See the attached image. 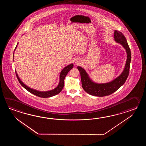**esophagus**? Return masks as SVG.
I'll use <instances>...</instances> for the list:
<instances>
[{
    "label": "esophagus",
    "instance_id": "34e87169",
    "mask_svg": "<svg viewBox=\"0 0 146 146\" xmlns=\"http://www.w3.org/2000/svg\"><path fill=\"white\" fill-rule=\"evenodd\" d=\"M81 61L80 60V59H77L76 61V64L77 65H79L80 64H81Z\"/></svg>",
    "mask_w": 146,
    "mask_h": 146
}]
</instances>
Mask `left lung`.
Here are the masks:
<instances>
[{
	"instance_id": "obj_1",
	"label": "left lung",
	"mask_w": 146,
	"mask_h": 146,
	"mask_svg": "<svg viewBox=\"0 0 146 146\" xmlns=\"http://www.w3.org/2000/svg\"><path fill=\"white\" fill-rule=\"evenodd\" d=\"M114 36L115 41L121 44L124 47L127 53V60L125 68L118 77L108 83L96 84L90 79L87 72L84 68L80 66L77 67L80 73L82 87L84 90L90 95L96 96H104L111 94L124 84L129 75L131 61L130 48L124 34L121 32L115 30Z\"/></svg>"
}]
</instances>
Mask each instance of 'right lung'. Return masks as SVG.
I'll return each instance as SVG.
<instances>
[{"mask_svg": "<svg viewBox=\"0 0 146 146\" xmlns=\"http://www.w3.org/2000/svg\"><path fill=\"white\" fill-rule=\"evenodd\" d=\"M18 44V43H17V45L16 46L15 50H16L17 45ZM13 55H14V53H13ZM74 67V65L72 64H71L68 66H67L64 68L62 69V72H60V81H59V84L58 85V86L56 87V88H55L54 89L52 90H50L48 91H45V92H42V91H39L37 90H34L33 89H31L30 88L27 86L26 85H25V84L22 82L21 80L20 79L18 74H17V72H16V74L17 76V77L18 78V80L19 81V83L21 84V85L22 87L25 88L26 90L28 91L29 92H30V93L33 94L34 95L36 96H39L40 98H49L51 96H54L56 94H58L61 92V91L62 90L63 87L64 86V79L65 78L66 75L72 68Z\"/></svg>", "mask_w": 146, "mask_h": 146, "instance_id": "add662e5", "label": "right lung"}]
</instances>
